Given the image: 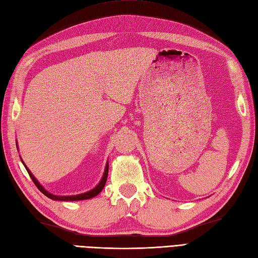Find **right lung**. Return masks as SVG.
<instances>
[{
    "mask_svg": "<svg viewBox=\"0 0 258 258\" xmlns=\"http://www.w3.org/2000/svg\"><path fill=\"white\" fill-rule=\"evenodd\" d=\"M22 162H23V161H22ZM23 164H24L25 167H26L30 178L33 179V181H34V184L37 186V188H38V189H39L43 195H45V196H47L48 198L52 199V200H61V202H75V200H84V199H90V198H93V197L97 196V195L103 190V188H104V186H105V184H106V180H107V176H108V163H107V164H106V168H105L104 176H103L102 180H100V183H99L95 188H94V189H92V190H90V191H87V192H84V194L77 195V196H55V195H52V194L48 192L47 190H45V188H43V187L38 183V180H37V179L34 177V175L30 173V171L27 168V166L25 165V163H23Z\"/></svg>",
    "mask_w": 258,
    "mask_h": 258,
    "instance_id": "right-lung-1",
    "label": "right lung"
}]
</instances>
